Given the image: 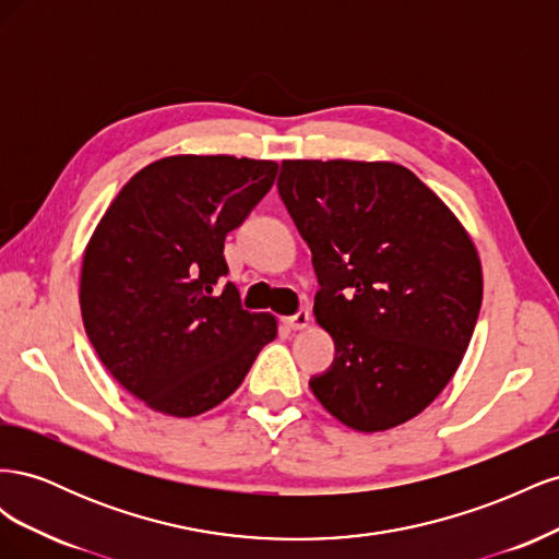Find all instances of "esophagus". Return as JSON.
<instances>
[{
  "label": "esophagus",
  "mask_w": 559,
  "mask_h": 559,
  "mask_svg": "<svg viewBox=\"0 0 559 559\" xmlns=\"http://www.w3.org/2000/svg\"><path fill=\"white\" fill-rule=\"evenodd\" d=\"M310 324V310L308 308H300L296 314L286 317V326L289 329H306Z\"/></svg>",
  "instance_id": "34e87169"
}]
</instances>
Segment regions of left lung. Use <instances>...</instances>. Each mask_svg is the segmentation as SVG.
Returning a JSON list of instances; mask_svg holds the SVG:
<instances>
[{"label":"left lung","mask_w":559,"mask_h":559,"mask_svg":"<svg viewBox=\"0 0 559 559\" xmlns=\"http://www.w3.org/2000/svg\"><path fill=\"white\" fill-rule=\"evenodd\" d=\"M277 191L312 251L314 317L335 343L310 389L357 431L403 425L443 392L471 343L483 302L476 247L394 163L284 160Z\"/></svg>","instance_id":"1"}]
</instances>
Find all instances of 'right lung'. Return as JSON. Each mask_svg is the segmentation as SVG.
<instances>
[{"instance_id":"right-lung-1","label":"right lung","mask_w":559,"mask_h":559,"mask_svg":"<svg viewBox=\"0 0 559 559\" xmlns=\"http://www.w3.org/2000/svg\"><path fill=\"white\" fill-rule=\"evenodd\" d=\"M277 163L173 156L114 198L83 253L81 314L99 361L148 408L193 417L226 401L275 341L273 314L247 312L226 235L245 224Z\"/></svg>"}]
</instances>
